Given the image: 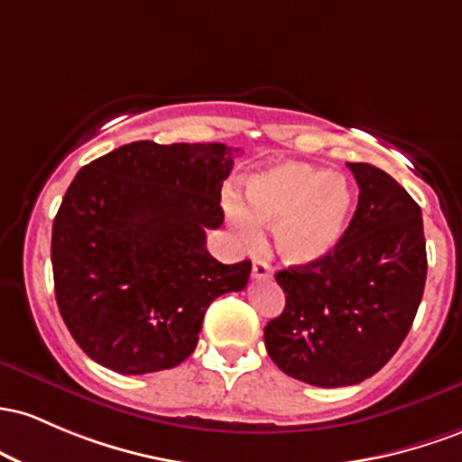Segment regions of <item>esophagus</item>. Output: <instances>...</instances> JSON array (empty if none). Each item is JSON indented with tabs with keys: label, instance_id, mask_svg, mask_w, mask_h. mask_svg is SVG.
I'll return each instance as SVG.
<instances>
[{
	"label": "esophagus",
	"instance_id": "34e87169",
	"mask_svg": "<svg viewBox=\"0 0 462 462\" xmlns=\"http://www.w3.org/2000/svg\"><path fill=\"white\" fill-rule=\"evenodd\" d=\"M273 277V266L263 262H255L253 263V279L259 282V279H271Z\"/></svg>",
	"mask_w": 462,
	"mask_h": 462
}]
</instances>
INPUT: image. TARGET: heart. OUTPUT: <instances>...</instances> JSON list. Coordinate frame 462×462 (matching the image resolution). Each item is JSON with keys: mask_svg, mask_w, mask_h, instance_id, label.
Instances as JSON below:
<instances>
[{"mask_svg": "<svg viewBox=\"0 0 462 462\" xmlns=\"http://www.w3.org/2000/svg\"><path fill=\"white\" fill-rule=\"evenodd\" d=\"M354 209L356 191L346 176L299 162L253 174L246 203L237 196L225 199L236 236L257 245L259 225L273 226L277 253L292 266H312L331 255L349 231Z\"/></svg>", "mask_w": 462, "mask_h": 462, "instance_id": "heart-1", "label": "heart"}]
</instances>
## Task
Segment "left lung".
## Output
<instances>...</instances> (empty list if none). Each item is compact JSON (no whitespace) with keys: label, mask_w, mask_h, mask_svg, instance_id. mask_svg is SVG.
I'll use <instances>...</instances> for the list:
<instances>
[{"label":"left lung","mask_w":462,"mask_h":462,"mask_svg":"<svg viewBox=\"0 0 462 462\" xmlns=\"http://www.w3.org/2000/svg\"><path fill=\"white\" fill-rule=\"evenodd\" d=\"M357 207L336 251L274 274L286 308L263 328L271 360L305 384H360L395 356L426 288L421 207L384 170L346 163Z\"/></svg>","instance_id":"8db88e82"}]
</instances>
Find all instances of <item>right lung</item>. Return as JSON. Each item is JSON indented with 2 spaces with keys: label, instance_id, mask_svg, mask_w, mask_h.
Masks as SVG:
<instances>
[{
  "label": "right lung",
  "instance_id": "right-lung-1",
  "mask_svg": "<svg viewBox=\"0 0 462 462\" xmlns=\"http://www.w3.org/2000/svg\"><path fill=\"white\" fill-rule=\"evenodd\" d=\"M233 152L133 142L71 180L51 226L54 292L97 365L122 375L172 369L196 349L211 300L246 288L251 262L220 263L205 246L225 222Z\"/></svg>",
  "mask_w": 462,
  "mask_h": 462
}]
</instances>
